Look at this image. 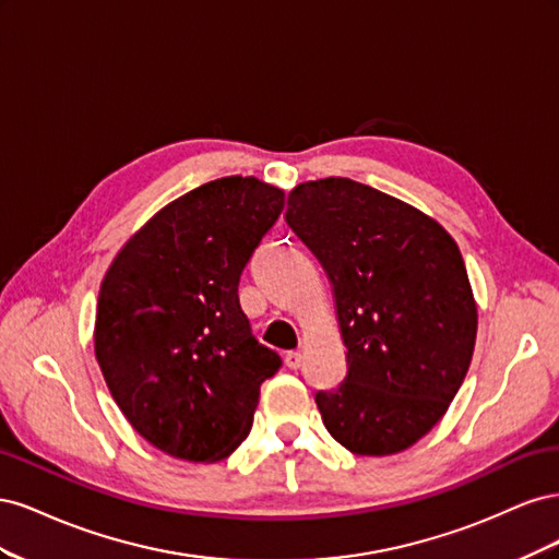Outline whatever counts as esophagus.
Returning <instances> with one entry per match:
<instances>
[{"instance_id": "1", "label": "esophagus", "mask_w": 559, "mask_h": 559, "mask_svg": "<svg viewBox=\"0 0 559 559\" xmlns=\"http://www.w3.org/2000/svg\"><path fill=\"white\" fill-rule=\"evenodd\" d=\"M284 364H286V366H289L292 370L300 368V364H302V354H300V352H286V357H284Z\"/></svg>"}]
</instances>
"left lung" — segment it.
<instances>
[{"label": "left lung", "instance_id": "obj_1", "mask_svg": "<svg viewBox=\"0 0 559 559\" xmlns=\"http://www.w3.org/2000/svg\"><path fill=\"white\" fill-rule=\"evenodd\" d=\"M286 224L331 282L347 376L314 401L354 454L427 436L466 378L478 306L452 235L394 195L345 177L298 183Z\"/></svg>", "mask_w": 559, "mask_h": 559}]
</instances>
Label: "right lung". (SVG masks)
Here are the masks:
<instances>
[{"instance_id":"1","label":"right lung","mask_w":559,"mask_h":559,"mask_svg":"<svg viewBox=\"0 0 559 559\" xmlns=\"http://www.w3.org/2000/svg\"><path fill=\"white\" fill-rule=\"evenodd\" d=\"M282 205L284 191L257 177L202 183L151 216L99 284V370L132 429L177 460L212 464L238 450L261 382L282 366L238 298Z\"/></svg>"}]
</instances>
